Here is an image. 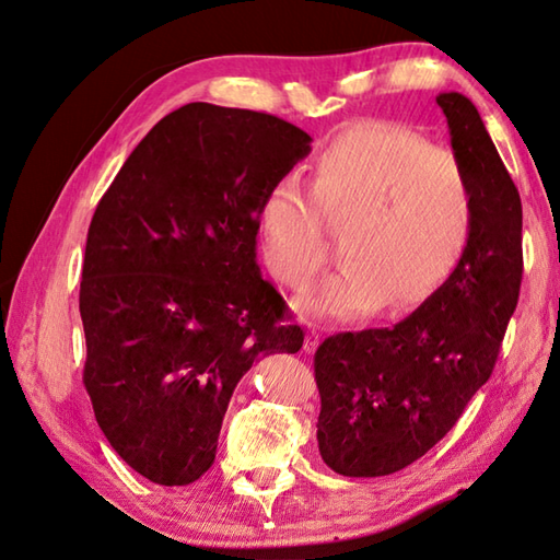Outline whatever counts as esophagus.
Listing matches in <instances>:
<instances>
[{
	"label": "esophagus",
	"mask_w": 560,
	"mask_h": 560,
	"mask_svg": "<svg viewBox=\"0 0 560 560\" xmlns=\"http://www.w3.org/2000/svg\"><path fill=\"white\" fill-rule=\"evenodd\" d=\"M316 346H318V330L310 328V330H306V336H304V350L314 352Z\"/></svg>",
	"instance_id": "1"
}]
</instances>
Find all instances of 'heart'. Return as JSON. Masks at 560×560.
Listing matches in <instances>:
<instances>
[{"instance_id":"b5f03b06","label":"heart","mask_w":560,"mask_h":560,"mask_svg":"<svg viewBox=\"0 0 560 560\" xmlns=\"http://www.w3.org/2000/svg\"><path fill=\"white\" fill-rule=\"evenodd\" d=\"M340 230V266L306 292L304 312L355 318L423 304L469 248L474 192L464 166L396 122H362L330 140L312 166V198L292 178L258 210L264 256L288 288H304Z\"/></svg>"}]
</instances>
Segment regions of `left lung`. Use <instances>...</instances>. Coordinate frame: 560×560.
<instances>
[{"instance_id": "1", "label": "left lung", "mask_w": 560, "mask_h": 560, "mask_svg": "<svg viewBox=\"0 0 560 560\" xmlns=\"http://www.w3.org/2000/svg\"><path fill=\"white\" fill-rule=\"evenodd\" d=\"M438 106L471 184V242L404 322L328 336L316 348L318 452L340 476H389L435 447L493 374L520 300V192L471 101L450 91Z\"/></svg>"}]
</instances>
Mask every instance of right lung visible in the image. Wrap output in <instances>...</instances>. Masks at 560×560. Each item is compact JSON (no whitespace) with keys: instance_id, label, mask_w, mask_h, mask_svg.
Returning a JSON list of instances; mask_svg holds the SVG:
<instances>
[{"instance_id":"add662e5","label":"right lung","mask_w":560,"mask_h":560,"mask_svg":"<svg viewBox=\"0 0 560 560\" xmlns=\"http://www.w3.org/2000/svg\"><path fill=\"white\" fill-rule=\"evenodd\" d=\"M268 113L188 104L147 132L91 217L79 288L84 386L137 474L188 486L210 469L230 398L302 328L256 264L266 192L312 152Z\"/></svg>"}]
</instances>
